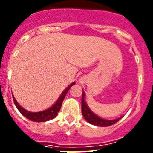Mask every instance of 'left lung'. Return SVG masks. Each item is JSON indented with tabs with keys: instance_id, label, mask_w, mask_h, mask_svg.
Instances as JSON below:
<instances>
[{
	"instance_id": "1",
	"label": "left lung",
	"mask_w": 153,
	"mask_h": 153,
	"mask_svg": "<svg viewBox=\"0 0 153 153\" xmlns=\"http://www.w3.org/2000/svg\"><path fill=\"white\" fill-rule=\"evenodd\" d=\"M81 110H82L83 117L86 120V121L88 122L89 124L100 126V127H107L109 125H114L115 123H117L121 119V117H119L115 120H105L97 116L95 113H93L85 102L84 91H83L82 99H81Z\"/></svg>"
}]
</instances>
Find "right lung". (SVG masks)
<instances>
[{
  "label": "right lung",
  "instance_id": "1",
  "mask_svg": "<svg viewBox=\"0 0 153 153\" xmlns=\"http://www.w3.org/2000/svg\"><path fill=\"white\" fill-rule=\"evenodd\" d=\"M74 85H75V82H73L70 85H68V87L64 90L63 93H61V95L60 96V97L58 98V100H56V102L55 104L52 106V107H50L49 108H48V109L41 111V112H28V111H27V110H25V108H23L21 107V105H19L18 103H17V101L16 100V99H15L13 96L14 104H15V105H16V107L17 108V109L19 110V112H21L24 117H25L26 118H28V120H32V121H34V122L48 121V120H52L53 119V118H55V117L57 116L58 112L60 111V108H61V105H62V102H63L64 99H65V95L68 92V90L70 89V88Z\"/></svg>",
  "mask_w": 153,
  "mask_h": 153
}]
</instances>
